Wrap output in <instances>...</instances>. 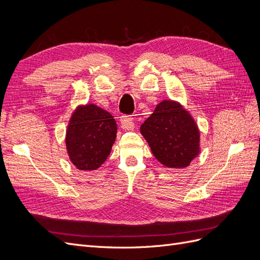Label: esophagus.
Segmentation results:
<instances>
[{
	"instance_id": "1",
	"label": "esophagus",
	"mask_w": 260,
	"mask_h": 260,
	"mask_svg": "<svg viewBox=\"0 0 260 260\" xmlns=\"http://www.w3.org/2000/svg\"><path fill=\"white\" fill-rule=\"evenodd\" d=\"M120 125L121 128L124 130H130L135 127V123H133V118L130 115H123L120 117Z\"/></svg>"
}]
</instances>
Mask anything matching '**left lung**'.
Instances as JSON below:
<instances>
[{
  "instance_id": "obj_1",
  "label": "left lung",
  "mask_w": 260,
  "mask_h": 260,
  "mask_svg": "<svg viewBox=\"0 0 260 260\" xmlns=\"http://www.w3.org/2000/svg\"><path fill=\"white\" fill-rule=\"evenodd\" d=\"M140 130L157 160L166 167H186L199 154L198 125L175 102L164 101L157 105Z\"/></svg>"
}]
</instances>
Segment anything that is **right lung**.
Masks as SVG:
<instances>
[{
  "label": "right lung",
  "mask_w": 260,
  "mask_h": 260,
  "mask_svg": "<svg viewBox=\"0 0 260 260\" xmlns=\"http://www.w3.org/2000/svg\"><path fill=\"white\" fill-rule=\"evenodd\" d=\"M117 133L113 116L95 105L79 107L70 119L66 146L79 170H95L112 151Z\"/></svg>",
  "instance_id": "right-lung-1"
}]
</instances>
